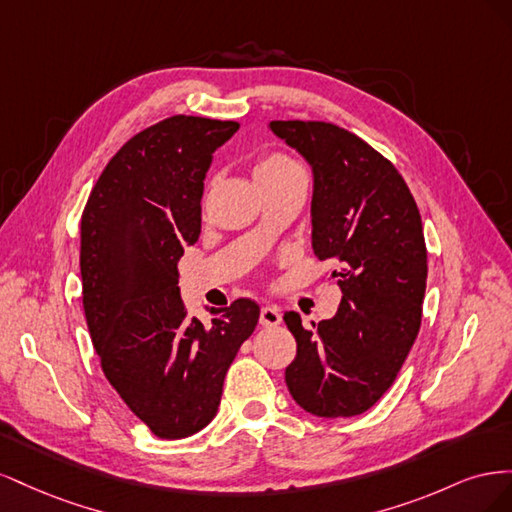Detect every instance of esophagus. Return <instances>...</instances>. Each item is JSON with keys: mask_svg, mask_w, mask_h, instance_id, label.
Returning a JSON list of instances; mask_svg holds the SVG:
<instances>
[{"mask_svg": "<svg viewBox=\"0 0 512 512\" xmlns=\"http://www.w3.org/2000/svg\"><path fill=\"white\" fill-rule=\"evenodd\" d=\"M280 322H282V314H280V309H277V307L265 305L260 309V324H262V327H277Z\"/></svg>", "mask_w": 512, "mask_h": 512, "instance_id": "esophagus-1", "label": "esophagus"}]
</instances>
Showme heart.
Returning a JSON list of instances; mask_svg holds the SVG:
<instances>
[{
	"label": "heart",
	"instance_id": "obj_1",
	"mask_svg": "<svg viewBox=\"0 0 512 512\" xmlns=\"http://www.w3.org/2000/svg\"><path fill=\"white\" fill-rule=\"evenodd\" d=\"M297 175H303L301 166L284 151L262 153L254 164V179L258 188H267V185H275Z\"/></svg>",
	"mask_w": 512,
	"mask_h": 512
}]
</instances>
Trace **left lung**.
Returning a JSON list of instances; mask_svg holds the SVG:
<instances>
[{
    "mask_svg": "<svg viewBox=\"0 0 512 512\" xmlns=\"http://www.w3.org/2000/svg\"><path fill=\"white\" fill-rule=\"evenodd\" d=\"M312 164V245L333 260L344 297L331 320H284L297 339L286 367L292 399L316 416L369 410L391 389L421 329L427 247L399 170L363 138L327 121H271Z\"/></svg>",
    "mask_w": 512,
    "mask_h": 512,
    "instance_id": "8db88e82",
    "label": "left lung"
}]
</instances>
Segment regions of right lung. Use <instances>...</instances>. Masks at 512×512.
I'll use <instances>...</instances> for the list:
<instances>
[{"label": "right lung", "instance_id": "obj_1", "mask_svg": "<svg viewBox=\"0 0 512 512\" xmlns=\"http://www.w3.org/2000/svg\"><path fill=\"white\" fill-rule=\"evenodd\" d=\"M237 121L173 115L134 134L102 170L81 215L83 307L106 380L162 440L218 412L224 378L258 324L237 299L209 324L188 316L177 262L200 235L211 153Z\"/></svg>", "mask_w": 512, "mask_h": 512}]
</instances>
